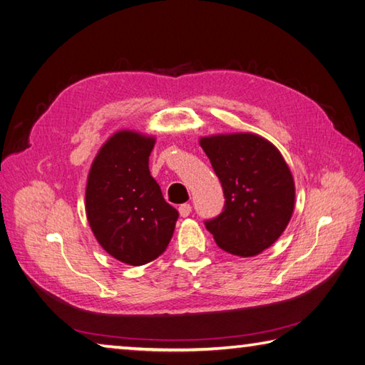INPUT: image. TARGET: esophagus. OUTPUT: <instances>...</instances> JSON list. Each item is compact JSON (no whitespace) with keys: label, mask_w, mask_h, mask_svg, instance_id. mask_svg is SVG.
<instances>
[{"label":"esophagus","mask_w":365,"mask_h":365,"mask_svg":"<svg viewBox=\"0 0 365 365\" xmlns=\"http://www.w3.org/2000/svg\"><path fill=\"white\" fill-rule=\"evenodd\" d=\"M178 212H180L182 217H188L191 214V205L190 204H182L180 207H178Z\"/></svg>","instance_id":"obj_1"}]
</instances>
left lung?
I'll list each match as a JSON object with an SVG mask.
<instances>
[{
  "label": "left lung",
  "mask_w": 365,
  "mask_h": 365,
  "mask_svg": "<svg viewBox=\"0 0 365 365\" xmlns=\"http://www.w3.org/2000/svg\"><path fill=\"white\" fill-rule=\"evenodd\" d=\"M222 183V214L204 225L225 252L254 257L268 249L292 217L295 185L273 143L255 134L201 138Z\"/></svg>",
  "instance_id": "left-lung-1"
}]
</instances>
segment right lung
<instances>
[{"label": "right lung", "mask_w": 365, "mask_h": 365, "mask_svg": "<svg viewBox=\"0 0 365 365\" xmlns=\"http://www.w3.org/2000/svg\"><path fill=\"white\" fill-rule=\"evenodd\" d=\"M153 137L119 130L96 156L86 187V215L98 244L116 260L140 267L160 257L178 212L150 174Z\"/></svg>", "instance_id": "1"}]
</instances>
